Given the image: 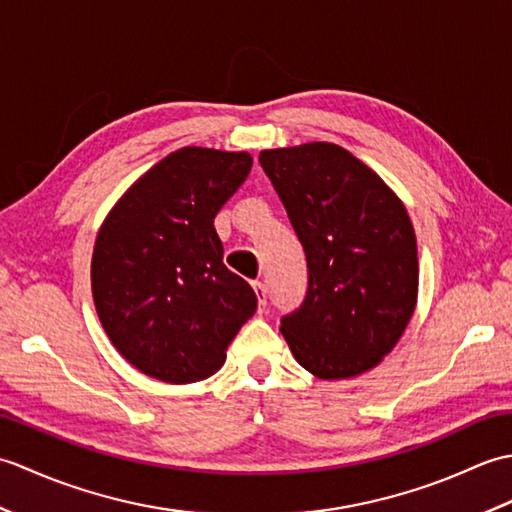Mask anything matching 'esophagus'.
<instances>
[{
    "mask_svg": "<svg viewBox=\"0 0 512 512\" xmlns=\"http://www.w3.org/2000/svg\"><path fill=\"white\" fill-rule=\"evenodd\" d=\"M253 290L257 295V301H259V312L266 310V286L262 284V281H253Z\"/></svg>",
    "mask_w": 512,
    "mask_h": 512,
    "instance_id": "obj_1",
    "label": "esophagus"
}]
</instances>
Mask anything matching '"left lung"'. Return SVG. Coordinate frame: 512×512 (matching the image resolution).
<instances>
[{"mask_svg":"<svg viewBox=\"0 0 512 512\" xmlns=\"http://www.w3.org/2000/svg\"><path fill=\"white\" fill-rule=\"evenodd\" d=\"M259 162L308 262L306 299L281 317V334L317 378L367 372L416 310L418 246L405 204L339 145L266 149Z\"/></svg>","mask_w":512,"mask_h":512,"instance_id":"1","label":"left lung"}]
</instances>
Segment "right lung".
Here are the masks:
<instances>
[{"mask_svg":"<svg viewBox=\"0 0 512 512\" xmlns=\"http://www.w3.org/2000/svg\"><path fill=\"white\" fill-rule=\"evenodd\" d=\"M246 151L182 147L140 176L96 235L92 297L129 365L162 383L213 376L257 297L224 266L213 220L248 178Z\"/></svg>","mask_w":512,"mask_h":512,"instance_id":"obj_1","label":"right lung"}]
</instances>
